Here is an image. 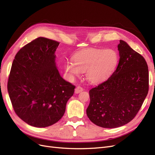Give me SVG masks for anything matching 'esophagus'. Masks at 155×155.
Here are the masks:
<instances>
[{"label": "esophagus", "instance_id": "1", "mask_svg": "<svg viewBox=\"0 0 155 155\" xmlns=\"http://www.w3.org/2000/svg\"><path fill=\"white\" fill-rule=\"evenodd\" d=\"M83 91V88L80 86H78L76 88V89H75V93L79 94V93H80L81 92H82Z\"/></svg>", "mask_w": 155, "mask_h": 155}]
</instances>
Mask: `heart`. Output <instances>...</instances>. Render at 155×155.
<instances>
[{"instance_id":"obj_1","label":"heart","mask_w":155,"mask_h":155,"mask_svg":"<svg viewBox=\"0 0 155 155\" xmlns=\"http://www.w3.org/2000/svg\"><path fill=\"white\" fill-rule=\"evenodd\" d=\"M118 63V56L112 49L90 48L74 56V62L64 64V70L70 79L85 72L87 80L91 83H99L106 80L113 74Z\"/></svg>"}]
</instances>
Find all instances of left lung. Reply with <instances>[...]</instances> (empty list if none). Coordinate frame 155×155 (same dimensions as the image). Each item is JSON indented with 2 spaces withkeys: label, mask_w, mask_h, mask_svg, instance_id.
<instances>
[{
  "label": "left lung",
  "mask_w": 155,
  "mask_h": 155,
  "mask_svg": "<svg viewBox=\"0 0 155 155\" xmlns=\"http://www.w3.org/2000/svg\"><path fill=\"white\" fill-rule=\"evenodd\" d=\"M120 60L112 76L89 91L88 118L104 128H116L132 120L149 91V70L142 55L124 41L118 45Z\"/></svg>",
  "instance_id": "1"
}]
</instances>
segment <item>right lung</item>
<instances>
[{"label":"right lung","instance_id":"obj_1","mask_svg":"<svg viewBox=\"0 0 155 155\" xmlns=\"http://www.w3.org/2000/svg\"><path fill=\"white\" fill-rule=\"evenodd\" d=\"M59 43L38 37L15 56L8 81L14 111L30 125L46 127L62 118L74 85L60 76L55 51Z\"/></svg>","mask_w":155,"mask_h":155}]
</instances>
